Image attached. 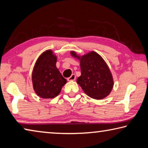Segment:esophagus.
Instances as JSON below:
<instances>
[{"mask_svg": "<svg viewBox=\"0 0 148 148\" xmlns=\"http://www.w3.org/2000/svg\"><path fill=\"white\" fill-rule=\"evenodd\" d=\"M76 79V75L74 74H72V76L71 77H69L68 78V81H74V80Z\"/></svg>", "mask_w": 148, "mask_h": 148, "instance_id": "obj_1", "label": "esophagus"}]
</instances>
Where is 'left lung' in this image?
<instances>
[{"instance_id": "1", "label": "left lung", "mask_w": 148, "mask_h": 148, "mask_svg": "<svg viewBox=\"0 0 148 148\" xmlns=\"http://www.w3.org/2000/svg\"><path fill=\"white\" fill-rule=\"evenodd\" d=\"M72 56L80 61L81 76L77 83L89 97L101 100L106 97L114 86L113 77L110 69L102 57L95 51H91L79 57L74 51Z\"/></svg>"}]
</instances>
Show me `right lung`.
Masks as SVG:
<instances>
[{
    "label": "right lung",
    "mask_w": 148,
    "mask_h": 148,
    "mask_svg": "<svg viewBox=\"0 0 148 148\" xmlns=\"http://www.w3.org/2000/svg\"><path fill=\"white\" fill-rule=\"evenodd\" d=\"M57 57L51 50L42 53L35 63L32 74L34 90L42 99H53L66 83L56 67Z\"/></svg>",
    "instance_id": "add662e5"
}]
</instances>
